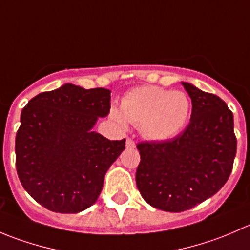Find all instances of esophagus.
<instances>
[{
  "instance_id": "1",
  "label": "esophagus",
  "mask_w": 250,
  "mask_h": 250,
  "mask_svg": "<svg viewBox=\"0 0 250 250\" xmlns=\"http://www.w3.org/2000/svg\"><path fill=\"white\" fill-rule=\"evenodd\" d=\"M125 146H127L128 148H134L135 147L134 140L130 139V138H127V140H125Z\"/></svg>"
}]
</instances>
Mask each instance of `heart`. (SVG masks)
I'll use <instances>...</instances> for the list:
<instances>
[{"label": "heart", "mask_w": 250, "mask_h": 250, "mask_svg": "<svg viewBox=\"0 0 250 250\" xmlns=\"http://www.w3.org/2000/svg\"><path fill=\"white\" fill-rule=\"evenodd\" d=\"M190 110V98L186 93L158 85H141L123 97L121 111L110 110V118L120 125L129 122L140 127L147 139L163 141L175 137L183 129Z\"/></svg>", "instance_id": "obj_1"}]
</instances>
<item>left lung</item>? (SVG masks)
Returning <instances> with one entry per match:
<instances>
[{
	"label": "left lung",
	"instance_id": "obj_1",
	"mask_svg": "<svg viewBox=\"0 0 250 250\" xmlns=\"http://www.w3.org/2000/svg\"><path fill=\"white\" fill-rule=\"evenodd\" d=\"M192 102L188 127L170 140L137 145L135 181L150 206L184 211L215 195L232 172L237 150L233 115L215 94L183 82Z\"/></svg>",
	"mask_w": 250,
	"mask_h": 250
}]
</instances>
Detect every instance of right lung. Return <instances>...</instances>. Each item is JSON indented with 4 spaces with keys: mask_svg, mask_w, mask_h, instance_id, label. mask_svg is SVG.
Returning <instances> with one entry per match:
<instances>
[{
    "mask_svg": "<svg viewBox=\"0 0 250 250\" xmlns=\"http://www.w3.org/2000/svg\"><path fill=\"white\" fill-rule=\"evenodd\" d=\"M110 90L66 84L32 98L20 115L16 167L22 188L55 213L97 202L105 174L125 147L93 127L110 112Z\"/></svg>",
    "mask_w": 250,
    "mask_h": 250,
    "instance_id": "right-lung-1",
    "label": "right lung"
}]
</instances>
